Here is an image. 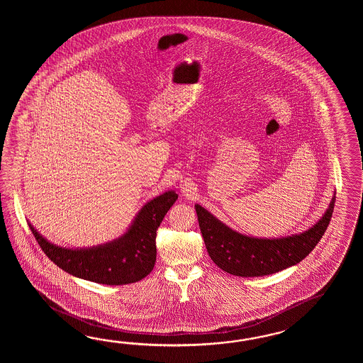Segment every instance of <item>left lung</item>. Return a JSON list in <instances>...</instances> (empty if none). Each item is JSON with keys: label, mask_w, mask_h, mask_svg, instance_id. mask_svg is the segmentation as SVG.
<instances>
[{"label": "left lung", "mask_w": 363, "mask_h": 363, "mask_svg": "<svg viewBox=\"0 0 363 363\" xmlns=\"http://www.w3.org/2000/svg\"><path fill=\"white\" fill-rule=\"evenodd\" d=\"M336 197L323 218L310 230L283 239H255L232 231L208 210L196 205L201 233L208 255L222 270L242 278L271 275L288 269L316 247L331 220Z\"/></svg>", "instance_id": "left-lung-1"}]
</instances>
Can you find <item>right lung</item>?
I'll return each instance as SVG.
<instances>
[{
    "mask_svg": "<svg viewBox=\"0 0 363 363\" xmlns=\"http://www.w3.org/2000/svg\"><path fill=\"white\" fill-rule=\"evenodd\" d=\"M175 192H166L140 210L130 230L122 238L91 249L55 247L31 224L32 233L48 258L77 278L108 286L136 283L153 270L157 255L155 235L174 202Z\"/></svg>",
    "mask_w": 363,
    "mask_h": 363,
    "instance_id": "right-lung-1",
    "label": "right lung"
}]
</instances>
